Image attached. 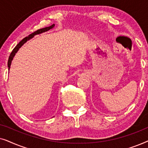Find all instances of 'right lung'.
Instances as JSON below:
<instances>
[{
	"label": "right lung",
	"mask_w": 148,
	"mask_h": 148,
	"mask_svg": "<svg viewBox=\"0 0 148 148\" xmlns=\"http://www.w3.org/2000/svg\"><path fill=\"white\" fill-rule=\"evenodd\" d=\"M54 26V24H52V25L49 26V27H44V28H42V29H38L37 31L34 32V33H32L29 35L27 37L24 38L23 40H21V42H19V43L17 44V46H15V48H14V49L13 50V51L11 52V54H10L9 56V60H8V67H9V70L10 69V66H11V61L12 60H13V58L14 57V56L15 55V53L18 51V50L19 49V48H21V46L22 45H23V44H25L26 42L27 41V40H29V39H31L32 38H33L34 36L36 35V34H41L42 32H46L48 31V30H49L50 29H52V27H53Z\"/></svg>",
	"instance_id": "add662e5"
}]
</instances>
